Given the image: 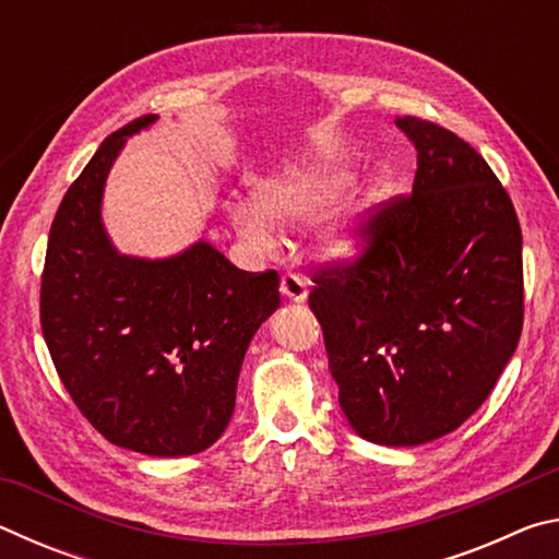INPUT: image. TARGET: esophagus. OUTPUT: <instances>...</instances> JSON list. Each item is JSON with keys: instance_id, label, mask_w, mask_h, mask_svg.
I'll use <instances>...</instances> for the list:
<instances>
[{"instance_id": "esophagus-1", "label": "esophagus", "mask_w": 559, "mask_h": 559, "mask_svg": "<svg viewBox=\"0 0 559 559\" xmlns=\"http://www.w3.org/2000/svg\"><path fill=\"white\" fill-rule=\"evenodd\" d=\"M281 293L293 302L306 300L308 296V283L298 273H283L281 276Z\"/></svg>"}]
</instances>
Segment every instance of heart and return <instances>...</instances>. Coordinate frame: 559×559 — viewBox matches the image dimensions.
<instances>
[{
	"label": "heart",
	"mask_w": 559,
	"mask_h": 559,
	"mask_svg": "<svg viewBox=\"0 0 559 559\" xmlns=\"http://www.w3.org/2000/svg\"><path fill=\"white\" fill-rule=\"evenodd\" d=\"M353 182V175L337 163H320L308 169H293L266 179L257 187V204H234L231 219L243 236L271 243L276 239L273 224H300L323 214ZM323 246L333 257H349L357 249L353 216H340L323 231Z\"/></svg>",
	"instance_id": "heart-1"
}]
</instances>
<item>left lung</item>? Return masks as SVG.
Segmentation results:
<instances>
[{
	"label": "left lung",
	"mask_w": 559,
	"mask_h": 559,
	"mask_svg": "<svg viewBox=\"0 0 559 559\" xmlns=\"http://www.w3.org/2000/svg\"><path fill=\"white\" fill-rule=\"evenodd\" d=\"M416 147L412 194L357 226L355 261L313 273L308 306L359 437L416 447L486 402L523 330V234L493 169L431 120L396 118Z\"/></svg>",
	"instance_id": "1"
}]
</instances>
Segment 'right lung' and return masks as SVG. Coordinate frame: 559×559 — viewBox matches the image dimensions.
Masks as SVG:
<instances>
[{"label":"right lung","mask_w":559,"mask_h":559,"mask_svg":"<svg viewBox=\"0 0 559 559\" xmlns=\"http://www.w3.org/2000/svg\"><path fill=\"white\" fill-rule=\"evenodd\" d=\"M155 120L103 140L63 194L41 273V330L66 392L103 437L147 456H189L229 424L243 355L281 306V278L236 269L206 241L163 261L112 249L103 185L126 138Z\"/></svg>","instance_id":"obj_1"}]
</instances>
